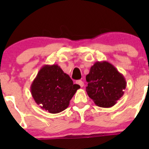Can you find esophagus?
I'll list each match as a JSON object with an SVG mask.
<instances>
[{"mask_svg": "<svg viewBox=\"0 0 149 149\" xmlns=\"http://www.w3.org/2000/svg\"><path fill=\"white\" fill-rule=\"evenodd\" d=\"M76 84H79V85L81 87H83V86H84V82L82 81L81 80H78L77 81H76Z\"/></svg>", "mask_w": 149, "mask_h": 149, "instance_id": "34e87169", "label": "esophagus"}]
</instances>
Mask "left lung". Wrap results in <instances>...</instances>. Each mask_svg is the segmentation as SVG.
Returning <instances> with one entry per match:
<instances>
[{"mask_svg":"<svg viewBox=\"0 0 149 149\" xmlns=\"http://www.w3.org/2000/svg\"><path fill=\"white\" fill-rule=\"evenodd\" d=\"M86 79L88 96L96 105L104 108L114 106L123 96L127 85L123 75L107 61L96 62Z\"/></svg>","mask_w":149,"mask_h":149,"instance_id":"8db88e82","label":"left lung"}]
</instances>
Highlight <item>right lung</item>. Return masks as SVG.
Here are the masks:
<instances>
[{"label": "right lung", "mask_w": 149, "mask_h": 149, "mask_svg": "<svg viewBox=\"0 0 149 149\" xmlns=\"http://www.w3.org/2000/svg\"><path fill=\"white\" fill-rule=\"evenodd\" d=\"M80 86L57 64L45 65L31 83L30 90L35 102L44 110L56 114L65 110Z\"/></svg>", "instance_id": "right-lung-1"}]
</instances>
